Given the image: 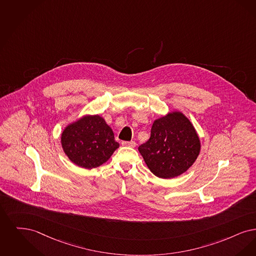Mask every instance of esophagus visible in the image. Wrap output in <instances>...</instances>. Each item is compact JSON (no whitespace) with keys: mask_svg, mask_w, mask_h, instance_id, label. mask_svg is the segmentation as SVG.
Segmentation results:
<instances>
[{"mask_svg":"<svg viewBox=\"0 0 256 256\" xmlns=\"http://www.w3.org/2000/svg\"><path fill=\"white\" fill-rule=\"evenodd\" d=\"M122 144L123 145V146H128V147H132V148H134V147H136V142H122Z\"/></svg>","mask_w":256,"mask_h":256,"instance_id":"obj_1","label":"esophagus"}]
</instances>
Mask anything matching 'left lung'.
Returning a JSON list of instances; mask_svg holds the SVG:
<instances>
[{"instance_id": "obj_1", "label": "left lung", "mask_w": 256, "mask_h": 256, "mask_svg": "<svg viewBox=\"0 0 256 256\" xmlns=\"http://www.w3.org/2000/svg\"><path fill=\"white\" fill-rule=\"evenodd\" d=\"M200 150V138L194 126L178 111L156 120L150 138L138 147L150 171L162 178H175L188 171Z\"/></svg>"}]
</instances>
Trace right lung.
<instances>
[{
    "instance_id": "add662e5",
    "label": "right lung",
    "mask_w": 256,
    "mask_h": 256,
    "mask_svg": "<svg viewBox=\"0 0 256 256\" xmlns=\"http://www.w3.org/2000/svg\"><path fill=\"white\" fill-rule=\"evenodd\" d=\"M61 144L70 162L86 169L100 166L120 147L111 127L98 114L84 116L68 124L61 134Z\"/></svg>"
}]
</instances>
